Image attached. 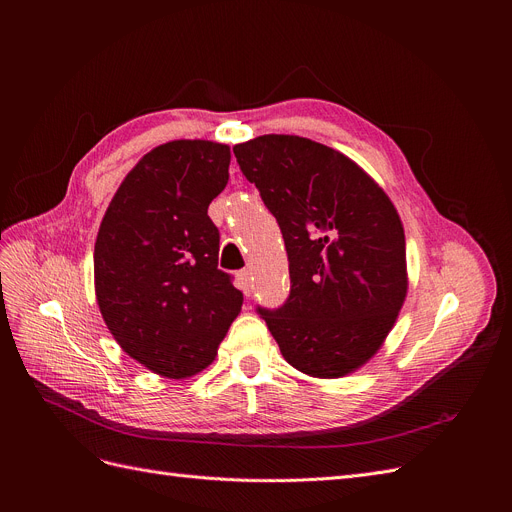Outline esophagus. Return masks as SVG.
Segmentation results:
<instances>
[{
    "label": "esophagus",
    "instance_id": "1",
    "mask_svg": "<svg viewBox=\"0 0 512 512\" xmlns=\"http://www.w3.org/2000/svg\"><path fill=\"white\" fill-rule=\"evenodd\" d=\"M238 286H240L242 292H245V297H251V292H253V278H251V272H249V270L238 272Z\"/></svg>",
    "mask_w": 512,
    "mask_h": 512
}]
</instances>
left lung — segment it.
Returning a JSON list of instances; mask_svg holds the SVG:
<instances>
[{
	"label": "left lung",
	"mask_w": 512,
	"mask_h": 512,
	"mask_svg": "<svg viewBox=\"0 0 512 512\" xmlns=\"http://www.w3.org/2000/svg\"><path fill=\"white\" fill-rule=\"evenodd\" d=\"M232 151L288 253V299L257 313L294 369L313 378L355 371L407 297L405 230L392 201L355 161L311 139L263 134Z\"/></svg>",
	"instance_id": "obj_1"
}]
</instances>
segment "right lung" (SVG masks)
<instances>
[{"label": "right lung", "instance_id": "right-lung-1", "mask_svg": "<svg viewBox=\"0 0 512 512\" xmlns=\"http://www.w3.org/2000/svg\"><path fill=\"white\" fill-rule=\"evenodd\" d=\"M228 166V145H159L128 172L99 226L101 315L124 353L166 378L205 369L242 307L218 270L220 230L207 215Z\"/></svg>", "mask_w": 512, "mask_h": 512}]
</instances>
